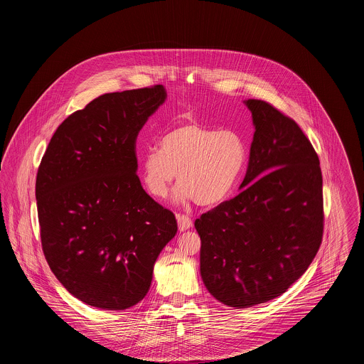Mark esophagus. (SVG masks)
Masks as SVG:
<instances>
[{
  "label": "esophagus",
  "instance_id": "obj_1",
  "mask_svg": "<svg viewBox=\"0 0 364 364\" xmlns=\"http://www.w3.org/2000/svg\"><path fill=\"white\" fill-rule=\"evenodd\" d=\"M176 220H178V228L179 231H186L188 228L192 227V218L186 214H178L176 215Z\"/></svg>",
  "mask_w": 364,
  "mask_h": 364
}]
</instances>
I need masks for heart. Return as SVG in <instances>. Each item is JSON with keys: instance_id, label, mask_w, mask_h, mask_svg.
<instances>
[{"instance_id": "heart-1", "label": "heart", "mask_w": 364, "mask_h": 364, "mask_svg": "<svg viewBox=\"0 0 364 364\" xmlns=\"http://www.w3.org/2000/svg\"><path fill=\"white\" fill-rule=\"evenodd\" d=\"M247 158L248 147L238 132L186 119L162 136L159 149L141 158V181L151 196L164 199L178 172L176 198L211 208L232 193Z\"/></svg>"}]
</instances>
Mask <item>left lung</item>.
<instances>
[{"label": "left lung", "mask_w": 364, "mask_h": 364, "mask_svg": "<svg viewBox=\"0 0 364 364\" xmlns=\"http://www.w3.org/2000/svg\"><path fill=\"white\" fill-rule=\"evenodd\" d=\"M245 104L255 133L241 192L195 221L203 283L235 309L283 294L311 264L323 232L322 172L311 141L273 105Z\"/></svg>", "instance_id": "left-lung-1"}]
</instances>
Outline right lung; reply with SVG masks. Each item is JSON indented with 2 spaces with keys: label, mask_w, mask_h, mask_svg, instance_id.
<instances>
[{
  "label": "right lung",
  "mask_w": 364,
  "mask_h": 364,
  "mask_svg": "<svg viewBox=\"0 0 364 364\" xmlns=\"http://www.w3.org/2000/svg\"><path fill=\"white\" fill-rule=\"evenodd\" d=\"M162 85L104 94L55 130L36 175L45 258L82 303L126 310L150 290L153 267L175 237V214L147 195L136 140L165 101Z\"/></svg>",
  "instance_id": "add662e5"
}]
</instances>
